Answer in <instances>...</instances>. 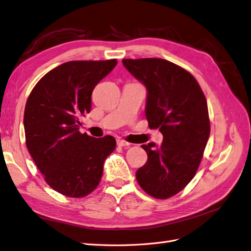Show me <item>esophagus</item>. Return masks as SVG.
Segmentation results:
<instances>
[{"mask_svg":"<svg viewBox=\"0 0 251 251\" xmlns=\"http://www.w3.org/2000/svg\"><path fill=\"white\" fill-rule=\"evenodd\" d=\"M117 145H118V147H130L131 144L124 139H117Z\"/></svg>","mask_w":251,"mask_h":251,"instance_id":"34e87169","label":"esophagus"}]
</instances>
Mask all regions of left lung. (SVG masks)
Returning a JSON list of instances; mask_svg holds the SVG:
<instances>
[{
  "instance_id": "8db88e82",
  "label": "left lung",
  "mask_w": 251,
  "mask_h": 251,
  "mask_svg": "<svg viewBox=\"0 0 251 251\" xmlns=\"http://www.w3.org/2000/svg\"><path fill=\"white\" fill-rule=\"evenodd\" d=\"M132 75L147 87L146 117L159 128V147L142 145L148 154L136 179L142 190L158 200L181 191L198 171L210 135L207 100L190 73L158 58L124 59Z\"/></svg>"
}]
</instances>
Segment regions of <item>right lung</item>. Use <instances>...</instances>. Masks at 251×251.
<instances>
[{"mask_svg":"<svg viewBox=\"0 0 251 251\" xmlns=\"http://www.w3.org/2000/svg\"><path fill=\"white\" fill-rule=\"evenodd\" d=\"M116 64V59L61 64L39 80L26 101L27 150L47 185L69 198H84L97 188L116 147L110 135L95 138L79 131L95 86Z\"/></svg>","mask_w":251,"mask_h":251,"instance_id":"right-lung-1","label":"right lung"}]
</instances>
